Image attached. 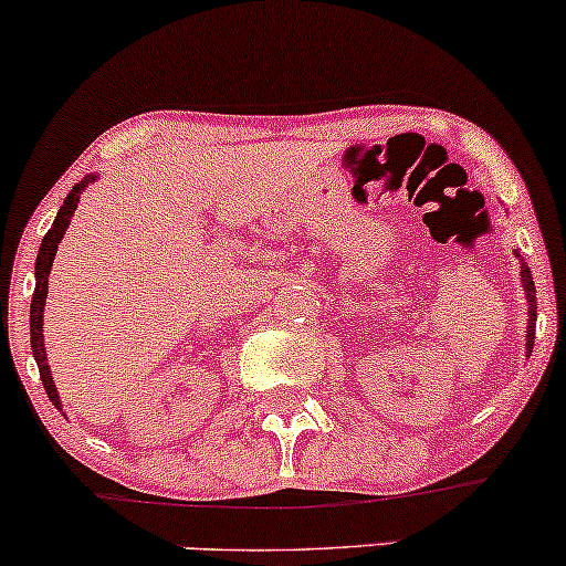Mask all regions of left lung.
Listing matches in <instances>:
<instances>
[{"label": "left lung", "instance_id": "left-lung-1", "mask_svg": "<svg viewBox=\"0 0 566 566\" xmlns=\"http://www.w3.org/2000/svg\"><path fill=\"white\" fill-rule=\"evenodd\" d=\"M522 284L524 292H527V303H530V322H527V350H532V337H535V316H537V303H535V282H532V274L527 265L522 263Z\"/></svg>", "mask_w": 566, "mask_h": 566}]
</instances>
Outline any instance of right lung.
<instances>
[{"instance_id":"1","label":"right lung","mask_w":566,"mask_h":566,"mask_svg":"<svg viewBox=\"0 0 566 566\" xmlns=\"http://www.w3.org/2000/svg\"><path fill=\"white\" fill-rule=\"evenodd\" d=\"M93 180L95 178H90L87 175V178L80 180V184L71 188L66 201H63L61 212H57L53 229L44 233L42 247H39V255H36V287H34V297H31V348H34L36 365H39V378H42L44 391H48L50 401H53L57 409H61V405H57V391L53 386V375H50V367H48V354H44L42 311H44V297H48V276H50V269H53L57 244H61L63 231L69 229V220L74 218L76 207H80L84 188H87V184H93Z\"/></svg>"}]
</instances>
